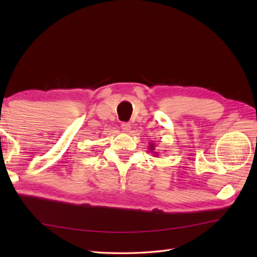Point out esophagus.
<instances>
[{
	"instance_id": "obj_1",
	"label": "esophagus",
	"mask_w": 257,
	"mask_h": 257,
	"mask_svg": "<svg viewBox=\"0 0 257 257\" xmlns=\"http://www.w3.org/2000/svg\"><path fill=\"white\" fill-rule=\"evenodd\" d=\"M121 129L123 130L124 133H129L130 129H132V124L128 123V122H122L121 123Z\"/></svg>"
}]
</instances>
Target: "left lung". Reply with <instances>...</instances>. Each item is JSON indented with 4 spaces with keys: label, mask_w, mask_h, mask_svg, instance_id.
Returning <instances> with one entry per match:
<instances>
[{
    "label": "left lung",
    "mask_w": 257,
    "mask_h": 257,
    "mask_svg": "<svg viewBox=\"0 0 257 257\" xmlns=\"http://www.w3.org/2000/svg\"><path fill=\"white\" fill-rule=\"evenodd\" d=\"M149 149H150V151L152 152V154H154V156H158V152H154L155 151V144L150 143L149 144Z\"/></svg>",
    "instance_id": "1"
}]
</instances>
